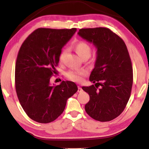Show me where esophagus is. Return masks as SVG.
<instances>
[{"mask_svg":"<svg viewBox=\"0 0 149 149\" xmlns=\"http://www.w3.org/2000/svg\"><path fill=\"white\" fill-rule=\"evenodd\" d=\"M82 89H81V87H78V90H77V92H79V93H81V92L82 91Z\"/></svg>","mask_w":149,"mask_h":149,"instance_id":"34e87169","label":"esophagus"}]
</instances>
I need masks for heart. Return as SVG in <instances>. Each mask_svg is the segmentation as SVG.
<instances>
[{
  "label": "heart",
  "mask_w": 149,
  "mask_h": 149,
  "mask_svg": "<svg viewBox=\"0 0 149 149\" xmlns=\"http://www.w3.org/2000/svg\"><path fill=\"white\" fill-rule=\"evenodd\" d=\"M74 49L75 52H77L81 58H83L87 57L89 58L91 54V47L90 45L87 43V42L85 41H80L78 42L77 43L74 45ZM66 50L64 49L61 52L60 54V61L62 62L64 60V57L66 54ZM85 71L84 70H79V71H70L66 73V77L68 78L69 79L72 81H79L81 80L83 75H85Z\"/></svg>",
  "instance_id": "1"
}]
</instances>
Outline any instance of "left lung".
<instances>
[{
  "label": "left lung",
  "mask_w": 149,
  "mask_h": 149,
  "mask_svg": "<svg viewBox=\"0 0 149 149\" xmlns=\"http://www.w3.org/2000/svg\"><path fill=\"white\" fill-rule=\"evenodd\" d=\"M77 34L97 50L89 77L95 84L82 87L90 97L85 111L100 122L114 120L125 109L132 91L133 68L127 47L118 35L106 27L81 29Z\"/></svg>",
  "instance_id": "1"
}]
</instances>
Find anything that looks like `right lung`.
<instances>
[{
    "mask_svg": "<svg viewBox=\"0 0 149 149\" xmlns=\"http://www.w3.org/2000/svg\"><path fill=\"white\" fill-rule=\"evenodd\" d=\"M76 28H39L22 45L15 68V84L19 101L25 112L35 122H53L64 112L67 100L77 91L74 82L62 81L51 85L57 72L62 49Z\"/></svg>",
    "mask_w": 149,
    "mask_h": 149,
    "instance_id": "right-lung-1",
    "label": "right lung"
}]
</instances>
